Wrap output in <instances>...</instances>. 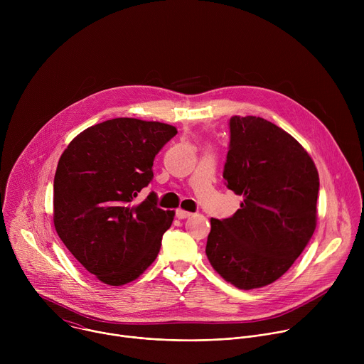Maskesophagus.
Returning <instances> with one entry per match:
<instances>
[{"label":"esophagus","instance_id":"obj_1","mask_svg":"<svg viewBox=\"0 0 364 364\" xmlns=\"http://www.w3.org/2000/svg\"><path fill=\"white\" fill-rule=\"evenodd\" d=\"M176 216H177L178 219H187V218H190V216H191V213H190V212H187V210H183V209H177Z\"/></svg>","mask_w":364,"mask_h":364}]
</instances>
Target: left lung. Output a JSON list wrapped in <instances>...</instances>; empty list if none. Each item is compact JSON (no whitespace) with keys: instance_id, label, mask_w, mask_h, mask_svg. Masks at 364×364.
<instances>
[{"instance_id":"1","label":"left lung","mask_w":364,"mask_h":364,"mask_svg":"<svg viewBox=\"0 0 364 364\" xmlns=\"http://www.w3.org/2000/svg\"><path fill=\"white\" fill-rule=\"evenodd\" d=\"M223 178L242 196L229 219H210L205 255L239 289L262 288L295 262L317 226L320 178L304 146L259 117L230 118Z\"/></svg>"}]
</instances>
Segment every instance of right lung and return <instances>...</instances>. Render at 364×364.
Listing matches in <instances>:
<instances>
[{
  "instance_id": "obj_1",
  "label": "right lung",
  "mask_w": 364,
  "mask_h": 364,
  "mask_svg": "<svg viewBox=\"0 0 364 364\" xmlns=\"http://www.w3.org/2000/svg\"><path fill=\"white\" fill-rule=\"evenodd\" d=\"M177 134L163 122L115 118L89 127L63 151L55 176L53 222L70 253L100 282L135 281L155 261L174 212L151 193L155 155Z\"/></svg>"
}]
</instances>
